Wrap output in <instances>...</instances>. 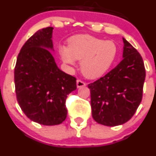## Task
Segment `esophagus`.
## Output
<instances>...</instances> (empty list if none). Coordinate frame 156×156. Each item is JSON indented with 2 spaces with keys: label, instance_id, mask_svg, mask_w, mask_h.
Returning <instances> with one entry per match:
<instances>
[{
  "label": "esophagus",
  "instance_id": "1",
  "mask_svg": "<svg viewBox=\"0 0 156 156\" xmlns=\"http://www.w3.org/2000/svg\"><path fill=\"white\" fill-rule=\"evenodd\" d=\"M86 85V83H85L84 82L82 81V80H76V86H77V88L83 87V86H85Z\"/></svg>",
  "mask_w": 156,
  "mask_h": 156
}]
</instances>
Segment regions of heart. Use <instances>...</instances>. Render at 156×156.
<instances>
[{
  "instance_id": "heart-1",
  "label": "heart",
  "mask_w": 156,
  "mask_h": 156,
  "mask_svg": "<svg viewBox=\"0 0 156 156\" xmlns=\"http://www.w3.org/2000/svg\"><path fill=\"white\" fill-rule=\"evenodd\" d=\"M117 46L112 41L89 35H77L68 40V47L59 48L62 61L74 65L76 60L80 61V69L86 77L96 79L108 71L117 55Z\"/></svg>"
}]
</instances>
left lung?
Returning a JSON list of instances; mask_svg holds the SVG:
<instances>
[{
    "instance_id": "left-lung-1",
    "label": "left lung",
    "mask_w": 156,
    "mask_h": 156,
    "mask_svg": "<svg viewBox=\"0 0 156 156\" xmlns=\"http://www.w3.org/2000/svg\"><path fill=\"white\" fill-rule=\"evenodd\" d=\"M123 60L105 76L88 85L93 119L115 127L133 116L143 97L146 70L136 49L123 38Z\"/></svg>"
}]
</instances>
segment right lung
<instances>
[{
	"mask_svg": "<svg viewBox=\"0 0 156 156\" xmlns=\"http://www.w3.org/2000/svg\"><path fill=\"white\" fill-rule=\"evenodd\" d=\"M53 27L37 31L21 48L14 69L16 99L31 121L58 125L67 118V95L76 89V79L60 70L50 51Z\"/></svg>",
	"mask_w": 156,
	"mask_h": 156,
	"instance_id": "right-lung-1",
	"label": "right lung"
}]
</instances>
